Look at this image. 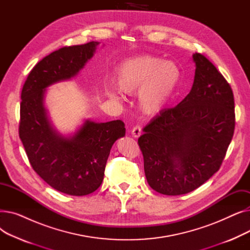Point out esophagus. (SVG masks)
Masks as SVG:
<instances>
[{
    "label": "esophagus",
    "mask_w": 250,
    "mask_h": 250,
    "mask_svg": "<svg viewBox=\"0 0 250 250\" xmlns=\"http://www.w3.org/2000/svg\"><path fill=\"white\" fill-rule=\"evenodd\" d=\"M141 134H142V128H141L140 125H136V126L133 127V129H132V136L134 138H139L141 136Z\"/></svg>",
    "instance_id": "esophagus-1"
}]
</instances>
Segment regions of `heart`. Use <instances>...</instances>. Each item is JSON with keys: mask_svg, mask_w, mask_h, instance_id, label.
<instances>
[{"mask_svg": "<svg viewBox=\"0 0 250 250\" xmlns=\"http://www.w3.org/2000/svg\"><path fill=\"white\" fill-rule=\"evenodd\" d=\"M180 78L181 71L173 62L154 56H141L118 67L114 85L125 94L130 95L138 91V105L142 112L156 115L173 97ZM107 96L116 101L121 100L114 92H109Z\"/></svg>", "mask_w": 250, "mask_h": 250, "instance_id": "obj_1", "label": "heart"}]
</instances>
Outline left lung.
I'll return each mask as SVG.
<instances>
[{
	"label": "left lung",
	"instance_id": "obj_1",
	"mask_svg": "<svg viewBox=\"0 0 250 250\" xmlns=\"http://www.w3.org/2000/svg\"><path fill=\"white\" fill-rule=\"evenodd\" d=\"M194 80L188 96L163 109L144 127L139 140L149 186L166 195L200 188L221 166L234 127V96L215 65L192 55Z\"/></svg>",
	"mask_w": 250,
	"mask_h": 250
}]
</instances>
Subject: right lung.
<instances>
[{"instance_id": "1", "label": "right lung", "mask_w": 250, "mask_h": 250, "mask_svg": "<svg viewBox=\"0 0 250 250\" xmlns=\"http://www.w3.org/2000/svg\"><path fill=\"white\" fill-rule=\"evenodd\" d=\"M99 43L91 42L51 52L29 73L21 93L19 137L29 162L47 185L70 195H86L101 186L111 147L125 135L120 120H84L74 133L63 136L52 125L45 107L46 89L76 77Z\"/></svg>"}]
</instances>
